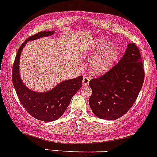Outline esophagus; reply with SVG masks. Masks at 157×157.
<instances>
[{"mask_svg":"<svg viewBox=\"0 0 157 157\" xmlns=\"http://www.w3.org/2000/svg\"><path fill=\"white\" fill-rule=\"evenodd\" d=\"M89 82H90V78H89L88 77H86V76H85V77L83 78V79H82L83 86H87Z\"/></svg>","mask_w":157,"mask_h":157,"instance_id":"34e87169","label":"esophagus"}]
</instances>
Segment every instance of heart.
Listing matches in <instances>:
<instances>
[{
  "instance_id": "obj_1",
  "label": "heart",
  "mask_w": 157,
  "mask_h": 157,
  "mask_svg": "<svg viewBox=\"0 0 157 157\" xmlns=\"http://www.w3.org/2000/svg\"><path fill=\"white\" fill-rule=\"evenodd\" d=\"M119 55V48L110 45L105 38H99L90 50V58L95 59L92 61L91 72L94 75H102L110 70Z\"/></svg>"
}]
</instances>
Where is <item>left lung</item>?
<instances>
[{
    "mask_svg": "<svg viewBox=\"0 0 157 157\" xmlns=\"http://www.w3.org/2000/svg\"><path fill=\"white\" fill-rule=\"evenodd\" d=\"M144 77L139 49L134 43L128 44L117 64L104 75L90 81L92 95L89 105L94 115L107 120H117L125 115L138 98Z\"/></svg>",
    "mask_w": 157,
    "mask_h": 157,
    "instance_id": "obj_1",
    "label": "left lung"
}]
</instances>
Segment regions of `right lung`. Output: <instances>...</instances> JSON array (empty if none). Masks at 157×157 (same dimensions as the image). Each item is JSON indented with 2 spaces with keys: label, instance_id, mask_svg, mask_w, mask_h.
<instances>
[{
  "label": "right lung",
  "instance_id": "add662e5",
  "mask_svg": "<svg viewBox=\"0 0 157 157\" xmlns=\"http://www.w3.org/2000/svg\"><path fill=\"white\" fill-rule=\"evenodd\" d=\"M54 31H41L29 37L19 47L12 68V82L19 101L29 114L38 120L51 122L62 116L72 97L82 86V76L64 80L46 92H36L24 85L19 75V59L23 47L27 41L48 37Z\"/></svg>",
  "mask_w": 157,
  "mask_h": 157
}]
</instances>
